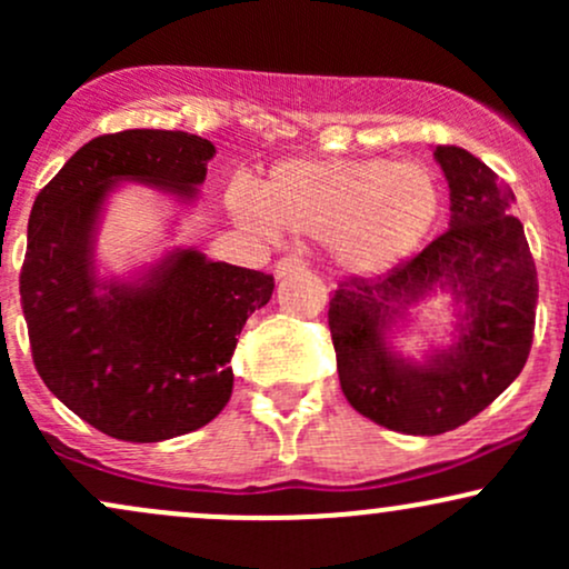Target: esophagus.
I'll list each match as a JSON object with an SVG mask.
<instances>
[{"label": "esophagus", "instance_id": "34e87169", "mask_svg": "<svg viewBox=\"0 0 569 569\" xmlns=\"http://www.w3.org/2000/svg\"><path fill=\"white\" fill-rule=\"evenodd\" d=\"M305 270V262L299 257H293V253H289V257H280L276 262V278L283 280V278H291L293 272Z\"/></svg>", "mask_w": 569, "mask_h": 569}]
</instances>
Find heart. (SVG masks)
<instances>
[{
  "mask_svg": "<svg viewBox=\"0 0 569 569\" xmlns=\"http://www.w3.org/2000/svg\"><path fill=\"white\" fill-rule=\"evenodd\" d=\"M232 219L276 238L326 243L345 276L380 278L407 264L439 227L443 187L422 162L385 158H291L270 168L257 192L232 189Z\"/></svg>",
  "mask_w": 569,
  "mask_h": 569,
  "instance_id": "b5f03b06",
  "label": "heart"
}]
</instances>
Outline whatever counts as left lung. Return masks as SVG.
Wrapping results in <instances>:
<instances>
[{
  "label": "left lung",
  "instance_id": "left-lung-1",
  "mask_svg": "<svg viewBox=\"0 0 569 569\" xmlns=\"http://www.w3.org/2000/svg\"><path fill=\"white\" fill-rule=\"evenodd\" d=\"M433 160L449 184V230L388 278L350 280L329 302L345 398L409 436L460 428L519 377L538 305V272L525 227L508 211V187L460 147H436ZM436 292L450 297V329L420 359L403 357L395 339L413 330V310Z\"/></svg>",
  "mask_w": 569,
  "mask_h": 569
}]
</instances>
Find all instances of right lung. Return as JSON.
Here are the masks:
<instances>
[{"instance_id":"right-lung-1","label":"right lung","mask_w":569,"mask_h":569,"mask_svg":"<svg viewBox=\"0 0 569 569\" xmlns=\"http://www.w3.org/2000/svg\"><path fill=\"white\" fill-rule=\"evenodd\" d=\"M208 139L181 130L98 136L37 194L21 270L34 367L58 401L120 441L192 433L232 396L230 358L248 316L276 280L171 246L114 272L98 262L109 200L126 184L168 194L179 211L200 198Z\"/></svg>"}]
</instances>
